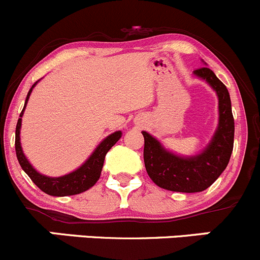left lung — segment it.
I'll return each mask as SVG.
<instances>
[{
  "label": "left lung",
  "instance_id": "8db88e82",
  "mask_svg": "<svg viewBox=\"0 0 260 260\" xmlns=\"http://www.w3.org/2000/svg\"><path fill=\"white\" fill-rule=\"evenodd\" d=\"M193 75L208 83L219 101V122L209 145L192 156H180L142 132L147 174L157 186L176 192H200L211 186L226 169L234 146V118L226 86L206 67L195 70Z\"/></svg>",
  "mask_w": 260,
  "mask_h": 260
}]
</instances>
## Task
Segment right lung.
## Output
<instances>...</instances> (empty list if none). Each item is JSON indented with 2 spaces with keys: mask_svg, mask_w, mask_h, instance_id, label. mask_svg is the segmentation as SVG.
Instances as JSON below:
<instances>
[{
  "mask_svg": "<svg viewBox=\"0 0 260 260\" xmlns=\"http://www.w3.org/2000/svg\"><path fill=\"white\" fill-rule=\"evenodd\" d=\"M40 80L36 81L31 89L28 90L27 96H26L25 106H23L22 112H21L20 118L17 120L16 125V140H15V148H16V156L18 159V164L22 167L23 171L27 174V176L32 180V182L40 188L41 191H44L45 193L51 196H70V195H78V193L84 192V191L89 190L90 187H93L96 183V181L99 180L102 174V169H103L104 158H106V154L109 149L113 147L115 143L119 141V138L122 137V131H117V132L112 133V135L107 136L98 146L96 148L91 152L90 156L86 158V161L84 164H81V166L78 167L74 171L69 172L67 175H62L59 177H50L46 175L40 174L39 171H36V169H34L32 165L30 164V161L27 159V157L25 156L22 151V147H21V138H20V132H21V124H22V115L25 112L26 104H27L28 98L31 95V91L35 88L36 84Z\"/></svg>",
  "mask_w": 260,
  "mask_h": 260,
  "instance_id": "add662e5",
  "label": "right lung"
}]
</instances>
